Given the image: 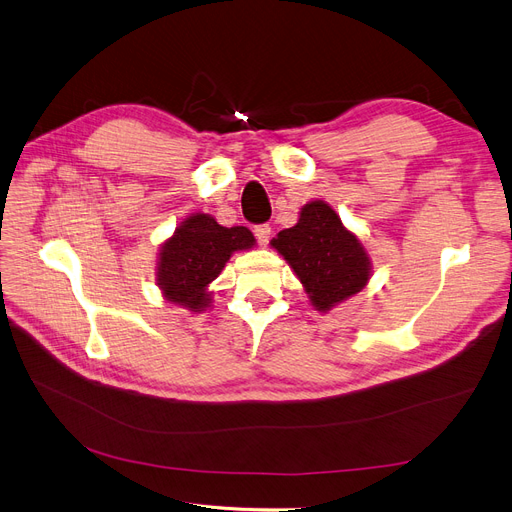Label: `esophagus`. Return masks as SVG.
Here are the masks:
<instances>
[{
  "label": "esophagus",
  "instance_id": "34e87169",
  "mask_svg": "<svg viewBox=\"0 0 512 512\" xmlns=\"http://www.w3.org/2000/svg\"><path fill=\"white\" fill-rule=\"evenodd\" d=\"M255 238H257V242L261 244V247H265V244L270 242V236H272V228H270V224H261V226H255Z\"/></svg>",
  "mask_w": 512,
  "mask_h": 512
}]
</instances>
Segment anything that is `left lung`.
Returning <instances> with one entry per match:
<instances>
[{
  "label": "left lung",
  "mask_w": 512,
  "mask_h": 512,
  "mask_svg": "<svg viewBox=\"0 0 512 512\" xmlns=\"http://www.w3.org/2000/svg\"><path fill=\"white\" fill-rule=\"evenodd\" d=\"M272 247L299 276L318 311L360 293L370 278V259L362 242L322 201L305 205L297 226L278 232Z\"/></svg>",
  "instance_id": "left-lung-1"
}]
</instances>
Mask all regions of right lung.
Here are the masks:
<instances>
[{"instance_id": "right-lung-1", "label": "right lung", "mask_w": 512, "mask_h": 512, "mask_svg": "<svg viewBox=\"0 0 512 512\" xmlns=\"http://www.w3.org/2000/svg\"><path fill=\"white\" fill-rule=\"evenodd\" d=\"M255 236L249 228H224L207 213L188 217L161 247L159 286L167 301L184 305L190 311H203L209 305L207 286L234 251L251 249Z\"/></svg>"}]
</instances>
